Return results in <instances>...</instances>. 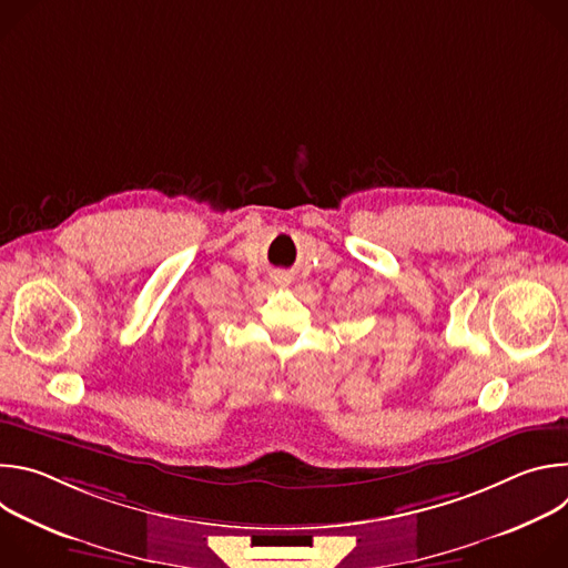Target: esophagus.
<instances>
[{"instance_id": "esophagus-1", "label": "esophagus", "mask_w": 568, "mask_h": 568, "mask_svg": "<svg viewBox=\"0 0 568 568\" xmlns=\"http://www.w3.org/2000/svg\"><path fill=\"white\" fill-rule=\"evenodd\" d=\"M276 283L285 285V283H287V274H276Z\"/></svg>"}]
</instances>
